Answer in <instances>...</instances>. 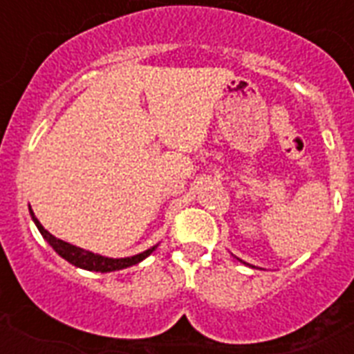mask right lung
I'll return each mask as SVG.
<instances>
[{
	"label": "right lung",
	"mask_w": 354,
	"mask_h": 354,
	"mask_svg": "<svg viewBox=\"0 0 354 354\" xmlns=\"http://www.w3.org/2000/svg\"><path fill=\"white\" fill-rule=\"evenodd\" d=\"M30 211V209H29ZM30 216L35 221L38 232L41 233V236L46 239L49 244L53 246V250L60 255L62 259H66L68 263L75 264L82 270H90V272H101V274H106V272H115V270L128 268V266H133V264L141 263L143 259H147L150 253L154 252L156 246L145 250V252L138 253V255H132V257H122V259H112V257H104V255H99V253L88 252V250H82V248H77L69 242H64L60 239H57L55 235L47 232L46 227L41 226L40 221L36 218L35 213L30 211Z\"/></svg>",
	"instance_id": "right-lung-1"
}]
</instances>
